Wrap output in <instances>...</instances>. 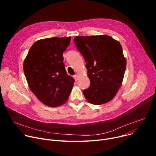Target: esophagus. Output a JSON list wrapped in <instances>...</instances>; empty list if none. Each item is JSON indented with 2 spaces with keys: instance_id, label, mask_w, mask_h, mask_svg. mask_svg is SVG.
Listing matches in <instances>:
<instances>
[{
  "instance_id": "1",
  "label": "esophagus",
  "mask_w": 156,
  "mask_h": 156,
  "mask_svg": "<svg viewBox=\"0 0 156 156\" xmlns=\"http://www.w3.org/2000/svg\"><path fill=\"white\" fill-rule=\"evenodd\" d=\"M74 78H75V80H76V81H77L78 80V75H74Z\"/></svg>"
}]
</instances>
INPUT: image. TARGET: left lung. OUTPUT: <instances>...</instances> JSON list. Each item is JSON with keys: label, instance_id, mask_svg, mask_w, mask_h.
Segmentation results:
<instances>
[{"label": "left lung", "instance_id": "obj_1", "mask_svg": "<svg viewBox=\"0 0 156 156\" xmlns=\"http://www.w3.org/2000/svg\"><path fill=\"white\" fill-rule=\"evenodd\" d=\"M74 42L84 57L90 81L83 92L86 100L94 105L109 102L121 85L126 67L121 45L105 35L78 36Z\"/></svg>", "mask_w": 156, "mask_h": 156}]
</instances>
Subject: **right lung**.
Wrapping results in <instances>:
<instances>
[{
  "mask_svg": "<svg viewBox=\"0 0 156 156\" xmlns=\"http://www.w3.org/2000/svg\"><path fill=\"white\" fill-rule=\"evenodd\" d=\"M71 37H52L37 41L30 47L23 70L31 91L44 104L57 107L68 99L75 79L68 75L63 52Z\"/></svg>",
  "mask_w": 156,
  "mask_h": 156,
  "instance_id": "obj_1",
  "label": "right lung"
}]
</instances>
